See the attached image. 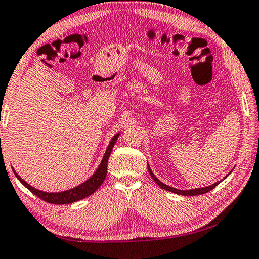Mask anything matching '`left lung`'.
<instances>
[{"instance_id": "1", "label": "left lung", "mask_w": 259, "mask_h": 259, "mask_svg": "<svg viewBox=\"0 0 259 259\" xmlns=\"http://www.w3.org/2000/svg\"><path fill=\"white\" fill-rule=\"evenodd\" d=\"M148 169H149V173H150V175H151V178L153 179V181H155V182H156L158 185H159V187H160L161 189L166 190V191L176 193V194H182V196H198V194L207 193V192H209L210 190L214 189L215 187H217V185H219V183H221L220 181H219V182H216V183H214L212 185H209V187H206V188H198V189H192V190H179V189L171 188V187H169V185H166V184H164L162 182H160V181L156 178L155 174L152 173V170H151L150 167H149V165H148ZM229 174H230V173H229ZM229 174H228V175H229ZM228 175H226L225 178H228ZM225 178H224V179H225Z\"/></svg>"}]
</instances>
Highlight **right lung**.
I'll return each instance as SVG.
<instances>
[{
    "label": "right lung",
    "mask_w": 259,
    "mask_h": 259,
    "mask_svg": "<svg viewBox=\"0 0 259 259\" xmlns=\"http://www.w3.org/2000/svg\"><path fill=\"white\" fill-rule=\"evenodd\" d=\"M118 137H119V133H117L115 137L111 139V141H110V143H109V146L106 150V153H104V156L102 158L101 164H100V166L98 167V169L94 171V174L91 176L89 180H86L84 183L79 184L78 187L70 189V190H67V191H62V192L39 191V190L33 188L31 185L27 183L26 181L22 180L20 176L16 173L15 169H13V173H15L17 179L19 180L20 182L24 184L30 192H33L38 198L42 199V200L47 201L49 203H53V205H66V203L78 201V200H80V199H84L86 197L91 196L92 193H94L100 188V185L103 183V181H104V179H106V175H107L108 159H109V157H110L112 148H113V146H115Z\"/></svg>",
    "instance_id": "add662e5"
}]
</instances>
